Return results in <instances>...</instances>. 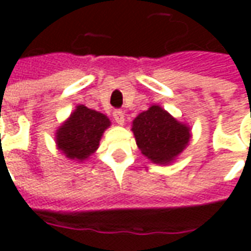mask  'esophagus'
<instances>
[{
	"mask_svg": "<svg viewBox=\"0 0 251 251\" xmlns=\"http://www.w3.org/2000/svg\"><path fill=\"white\" fill-rule=\"evenodd\" d=\"M113 117H114V121L118 125H124L125 124V114H124V111L115 110L114 113H113Z\"/></svg>",
	"mask_w": 251,
	"mask_h": 251,
	"instance_id": "34e87169",
	"label": "esophagus"
}]
</instances>
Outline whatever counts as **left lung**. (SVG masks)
<instances>
[{"label": "left lung", "mask_w": 251, "mask_h": 251, "mask_svg": "<svg viewBox=\"0 0 251 251\" xmlns=\"http://www.w3.org/2000/svg\"><path fill=\"white\" fill-rule=\"evenodd\" d=\"M131 131L141 153L158 165H169L188 147L189 125L180 122L158 104H152L133 120Z\"/></svg>", "instance_id": "1"}]
</instances>
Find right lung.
<instances>
[{"label":"right lung","instance_id":"1","mask_svg":"<svg viewBox=\"0 0 251 251\" xmlns=\"http://www.w3.org/2000/svg\"><path fill=\"white\" fill-rule=\"evenodd\" d=\"M111 125L107 115L77 104L55 133L56 148L68 160L83 163L99 147L104 130Z\"/></svg>","mask_w":251,"mask_h":251}]
</instances>
